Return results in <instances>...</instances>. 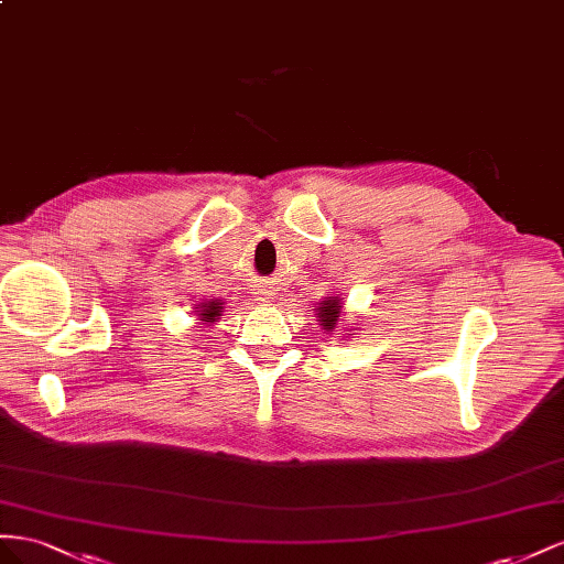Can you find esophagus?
Here are the masks:
<instances>
[{
    "label": "esophagus",
    "instance_id": "34e87169",
    "mask_svg": "<svg viewBox=\"0 0 564 564\" xmlns=\"http://www.w3.org/2000/svg\"><path fill=\"white\" fill-rule=\"evenodd\" d=\"M257 300H260V304H269V302H273V295H276V293H273V288L271 285H260V288H257Z\"/></svg>",
    "mask_w": 564,
    "mask_h": 564
}]
</instances>
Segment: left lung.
<instances>
[{
    "mask_svg": "<svg viewBox=\"0 0 564 564\" xmlns=\"http://www.w3.org/2000/svg\"><path fill=\"white\" fill-rule=\"evenodd\" d=\"M316 321L326 333H333V330L340 328V321H345L343 318V297L340 295H328V297L321 300L318 307H316ZM345 335H354V333H345Z\"/></svg>",
    "mask_w": 564,
    "mask_h": 564,
    "instance_id": "8db88e82",
    "label": "left lung"
}]
</instances>
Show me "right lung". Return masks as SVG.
Masks as SVG:
<instances>
[{"label":"right lung","mask_w":564,"mask_h":564,"mask_svg":"<svg viewBox=\"0 0 564 564\" xmlns=\"http://www.w3.org/2000/svg\"><path fill=\"white\" fill-rule=\"evenodd\" d=\"M221 312H224L221 300H200L196 304V318H198V324H205V326L217 324Z\"/></svg>","instance_id":"obj_1"}]
</instances>
